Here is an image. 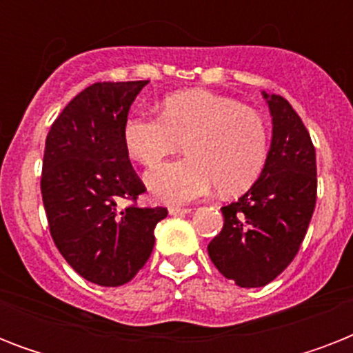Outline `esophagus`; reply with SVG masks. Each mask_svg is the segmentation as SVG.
<instances>
[{
	"label": "esophagus",
	"mask_w": 353,
	"mask_h": 353,
	"mask_svg": "<svg viewBox=\"0 0 353 353\" xmlns=\"http://www.w3.org/2000/svg\"><path fill=\"white\" fill-rule=\"evenodd\" d=\"M192 209H188V207H179V205H172L170 209H168V212H170L172 216H181V214H188Z\"/></svg>",
	"instance_id": "esophagus-1"
}]
</instances>
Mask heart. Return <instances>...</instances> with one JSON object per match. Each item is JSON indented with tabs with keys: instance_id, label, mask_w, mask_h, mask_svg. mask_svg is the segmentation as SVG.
I'll return each mask as SVG.
<instances>
[{
	"instance_id": "b5f03b06",
	"label": "heart",
	"mask_w": 353,
	"mask_h": 353,
	"mask_svg": "<svg viewBox=\"0 0 353 353\" xmlns=\"http://www.w3.org/2000/svg\"><path fill=\"white\" fill-rule=\"evenodd\" d=\"M128 154L154 166L185 143L187 159L146 174L155 199L187 203L212 187L221 196L249 190L263 172L269 152L268 124L258 112L229 97L205 90L172 93L159 117L133 115L124 122Z\"/></svg>"
}]
</instances>
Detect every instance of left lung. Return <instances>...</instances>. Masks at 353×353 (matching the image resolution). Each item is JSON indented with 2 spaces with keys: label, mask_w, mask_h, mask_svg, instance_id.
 Instances as JSON below:
<instances>
[{
  "label": "left lung",
  "mask_w": 353,
  "mask_h": 353,
  "mask_svg": "<svg viewBox=\"0 0 353 353\" xmlns=\"http://www.w3.org/2000/svg\"><path fill=\"white\" fill-rule=\"evenodd\" d=\"M273 139L256 183L221 207L223 229L207 251L240 288H262L284 271L306 236L317 201L315 146L304 122L280 95H268Z\"/></svg>",
  "instance_id": "left-lung-1"
}]
</instances>
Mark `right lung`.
<instances>
[{
	"label": "right lung",
	"instance_id": "right-lung-1",
	"mask_svg": "<svg viewBox=\"0 0 353 353\" xmlns=\"http://www.w3.org/2000/svg\"><path fill=\"white\" fill-rule=\"evenodd\" d=\"M148 80L97 82L80 91L46 139L41 198L49 231L71 268L93 284L117 288L154 249L165 207H137L146 187L133 170L122 128ZM121 199L132 203L122 210Z\"/></svg>",
	"mask_w": 353,
	"mask_h": 353
}]
</instances>
